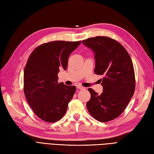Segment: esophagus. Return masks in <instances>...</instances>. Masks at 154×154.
Segmentation results:
<instances>
[{"label": "esophagus", "mask_w": 154, "mask_h": 154, "mask_svg": "<svg viewBox=\"0 0 154 154\" xmlns=\"http://www.w3.org/2000/svg\"><path fill=\"white\" fill-rule=\"evenodd\" d=\"M77 88L78 89H79V90H83V89H85V87H83L82 85H77Z\"/></svg>", "instance_id": "1"}]
</instances>
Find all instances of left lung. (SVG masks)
Here are the masks:
<instances>
[{
    "instance_id": "left-lung-1",
    "label": "left lung",
    "mask_w": 154,
    "mask_h": 154,
    "mask_svg": "<svg viewBox=\"0 0 154 154\" xmlns=\"http://www.w3.org/2000/svg\"><path fill=\"white\" fill-rule=\"evenodd\" d=\"M95 53V74L100 79L103 92L100 95L88 88L91 97L87 108L93 117L100 122L117 118L129 104L135 91V75L128 52L118 41L106 36L82 41Z\"/></svg>"
}]
</instances>
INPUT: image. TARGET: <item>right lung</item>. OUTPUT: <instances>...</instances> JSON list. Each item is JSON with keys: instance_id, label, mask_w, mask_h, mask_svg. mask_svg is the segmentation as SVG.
Listing matches in <instances>:
<instances>
[{"instance_id": "1", "label": "right lung", "mask_w": 154, "mask_h": 154, "mask_svg": "<svg viewBox=\"0 0 154 154\" xmlns=\"http://www.w3.org/2000/svg\"><path fill=\"white\" fill-rule=\"evenodd\" d=\"M81 42L43 43L35 48L26 62L23 75L25 97L34 113L46 122H55L63 117L75 93V86L58 83V73L66 69L69 57Z\"/></svg>"}]
</instances>
